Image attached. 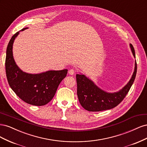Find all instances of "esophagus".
Instances as JSON below:
<instances>
[{
    "instance_id": "34e87169",
    "label": "esophagus",
    "mask_w": 147,
    "mask_h": 147,
    "mask_svg": "<svg viewBox=\"0 0 147 147\" xmlns=\"http://www.w3.org/2000/svg\"><path fill=\"white\" fill-rule=\"evenodd\" d=\"M75 73V70H74V69H70V70H69V74L70 75H73Z\"/></svg>"
}]
</instances>
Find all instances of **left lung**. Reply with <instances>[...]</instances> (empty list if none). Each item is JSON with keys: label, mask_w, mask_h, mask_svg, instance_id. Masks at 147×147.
<instances>
[{"label": "left lung", "mask_w": 147, "mask_h": 147, "mask_svg": "<svg viewBox=\"0 0 147 147\" xmlns=\"http://www.w3.org/2000/svg\"><path fill=\"white\" fill-rule=\"evenodd\" d=\"M132 54L136 57L135 50L130 44ZM137 73V63L131 79L122 90L118 92L107 93L100 90L83 75H76L77 96L83 107L90 112H100L112 109L119 104L126 97L134 82Z\"/></svg>", "instance_id": "8db88e82"}]
</instances>
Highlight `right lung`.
<instances>
[{
  "instance_id": "add662e5",
  "label": "right lung",
  "mask_w": 147,
  "mask_h": 147,
  "mask_svg": "<svg viewBox=\"0 0 147 147\" xmlns=\"http://www.w3.org/2000/svg\"><path fill=\"white\" fill-rule=\"evenodd\" d=\"M19 32L13 35L7 48L5 71L8 84L15 94L26 103L44 105L53 98L59 84L66 77L67 70H50L40 74H29L21 70L15 63L12 52L13 42Z\"/></svg>"
}]
</instances>
